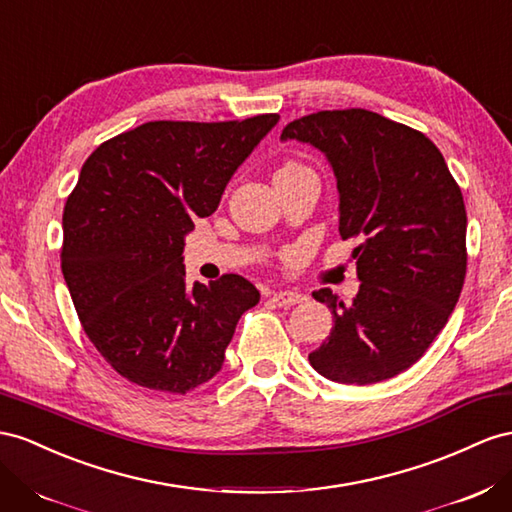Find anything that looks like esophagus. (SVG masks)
Here are the masks:
<instances>
[{
	"label": "esophagus",
	"instance_id": "obj_1",
	"mask_svg": "<svg viewBox=\"0 0 512 512\" xmlns=\"http://www.w3.org/2000/svg\"><path fill=\"white\" fill-rule=\"evenodd\" d=\"M303 299V295H299V293H293V290H280V293H273L271 295V301L275 303V306H280V308H290V306H297V303H301Z\"/></svg>",
	"mask_w": 512,
	"mask_h": 512
}]
</instances>
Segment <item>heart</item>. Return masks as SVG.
<instances>
[{
  "label": "heart",
  "mask_w": 512,
  "mask_h": 512,
  "mask_svg": "<svg viewBox=\"0 0 512 512\" xmlns=\"http://www.w3.org/2000/svg\"><path fill=\"white\" fill-rule=\"evenodd\" d=\"M303 170H308L306 165H301L297 161H286L284 165H280L278 172H275V176H280V174H297V172H303Z\"/></svg>",
  "instance_id": "1"
}]
</instances>
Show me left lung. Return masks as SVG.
I'll return each mask as SVG.
<instances>
[{"label":"left lung","mask_w":512,"mask_h":512,"mask_svg":"<svg viewBox=\"0 0 512 512\" xmlns=\"http://www.w3.org/2000/svg\"><path fill=\"white\" fill-rule=\"evenodd\" d=\"M282 140L325 153L338 181L340 237L359 239L362 286L353 301L329 288L314 293L334 327L310 364L347 385L392 379L426 353L459 301L467 271L461 187L424 133L362 107L297 118Z\"/></svg>","instance_id":"1"}]
</instances>
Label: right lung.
<instances>
[{
  "label": "right lung",
  "mask_w": 512,
  "mask_h": 512,
  "mask_svg": "<svg viewBox=\"0 0 512 512\" xmlns=\"http://www.w3.org/2000/svg\"><path fill=\"white\" fill-rule=\"evenodd\" d=\"M278 120H155L86 159L62 215V273L86 336L120 377L187 394L222 368L260 293L237 273L189 286L185 234L215 213L234 170Z\"/></svg>",
  "instance_id": "add662e5"
}]
</instances>
